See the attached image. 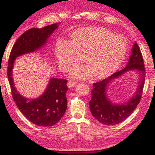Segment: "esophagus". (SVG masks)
Instances as JSON below:
<instances>
[{
	"label": "esophagus",
	"mask_w": 155,
	"mask_h": 155,
	"mask_svg": "<svg viewBox=\"0 0 155 155\" xmlns=\"http://www.w3.org/2000/svg\"><path fill=\"white\" fill-rule=\"evenodd\" d=\"M77 85V82H75V81H68V87L69 88H71L74 87V86Z\"/></svg>",
	"instance_id": "34e87169"
}]
</instances>
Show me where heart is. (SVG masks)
I'll return each mask as SVG.
<instances>
[{"instance_id":"b5f03b06","label":"heart","mask_w":155,"mask_h":155,"mask_svg":"<svg viewBox=\"0 0 155 155\" xmlns=\"http://www.w3.org/2000/svg\"><path fill=\"white\" fill-rule=\"evenodd\" d=\"M127 51V43L123 37L99 27L76 30L70 41L59 39L54 47V54L64 72L80 64L83 57L86 65L71 72L72 77L78 79L87 78L91 74L96 78L112 74L124 61Z\"/></svg>"}]
</instances>
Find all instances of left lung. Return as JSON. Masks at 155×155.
Returning <instances> with one entry per match:
<instances>
[{"label": "left lung", "instance_id": "8db88e82", "mask_svg": "<svg viewBox=\"0 0 155 155\" xmlns=\"http://www.w3.org/2000/svg\"><path fill=\"white\" fill-rule=\"evenodd\" d=\"M130 70H136L140 77L136 93L125 104H115L107 96L108 85L111 81L119 78ZM145 81V67L140 47L135 43L131 50L128 62L124 69L113 74L109 77L93 84L90 109L91 114L102 124L115 125L121 123L130 116L140 102Z\"/></svg>", "mask_w": 155, "mask_h": 155}]
</instances>
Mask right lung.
Instances as JSON below:
<instances>
[{
  "mask_svg": "<svg viewBox=\"0 0 155 155\" xmlns=\"http://www.w3.org/2000/svg\"><path fill=\"white\" fill-rule=\"evenodd\" d=\"M60 24L55 23L41 28H31L15 41L9 55L7 77L12 97L21 113L33 124L51 127L61 120L67 109V80L51 78L44 92L36 98H27L18 93L12 77L15 60L22 54L37 51L47 43L49 37Z\"/></svg>",
  "mask_w": 155,
  "mask_h": 155,
  "instance_id": "1",
  "label": "right lung"
}]
</instances>
